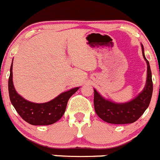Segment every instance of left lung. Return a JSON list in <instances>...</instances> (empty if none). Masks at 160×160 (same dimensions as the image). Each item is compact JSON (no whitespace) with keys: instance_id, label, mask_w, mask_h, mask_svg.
Wrapping results in <instances>:
<instances>
[{"instance_id":"8db88e82","label":"left lung","mask_w":160,"mask_h":160,"mask_svg":"<svg viewBox=\"0 0 160 160\" xmlns=\"http://www.w3.org/2000/svg\"><path fill=\"white\" fill-rule=\"evenodd\" d=\"M148 64L147 83L143 92L132 101L125 103H116L105 100L94 89V108L96 114L103 121L113 124H125L136 122L149 106L153 91L150 64L143 53Z\"/></svg>"}]
</instances>
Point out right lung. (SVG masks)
<instances>
[{"label":"right lung","mask_w":160,"mask_h":160,"mask_svg":"<svg viewBox=\"0 0 160 160\" xmlns=\"http://www.w3.org/2000/svg\"><path fill=\"white\" fill-rule=\"evenodd\" d=\"M79 89L75 88L63 92L54 100L44 103H32L16 92L12 83V63L8 78V93L14 108L24 121L32 125H50L58 121L65 112L69 98Z\"/></svg>","instance_id":"right-lung-1"}]
</instances>
